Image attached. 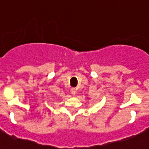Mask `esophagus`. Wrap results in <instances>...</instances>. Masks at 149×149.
I'll return each instance as SVG.
<instances>
[{
	"label": "esophagus",
	"instance_id": "esophagus-1",
	"mask_svg": "<svg viewBox=\"0 0 149 149\" xmlns=\"http://www.w3.org/2000/svg\"><path fill=\"white\" fill-rule=\"evenodd\" d=\"M71 93H72V95H75V94L77 93V89H76V88H72Z\"/></svg>",
	"mask_w": 149,
	"mask_h": 149
}]
</instances>
